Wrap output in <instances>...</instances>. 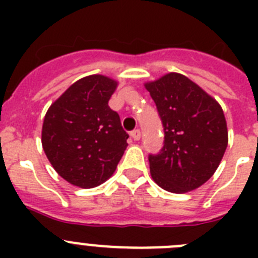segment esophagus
Here are the masks:
<instances>
[{
    "label": "esophagus",
    "instance_id": "34e87169",
    "mask_svg": "<svg viewBox=\"0 0 258 258\" xmlns=\"http://www.w3.org/2000/svg\"><path fill=\"white\" fill-rule=\"evenodd\" d=\"M131 136H132V138H133L134 141H140L141 131H140V129H134V131L131 133Z\"/></svg>",
    "mask_w": 258,
    "mask_h": 258
}]
</instances>
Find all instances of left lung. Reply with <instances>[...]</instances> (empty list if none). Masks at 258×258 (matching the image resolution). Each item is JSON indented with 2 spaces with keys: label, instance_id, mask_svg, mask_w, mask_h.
Masks as SVG:
<instances>
[{
  "label": "left lung",
  "instance_id": "obj_1",
  "mask_svg": "<svg viewBox=\"0 0 258 258\" xmlns=\"http://www.w3.org/2000/svg\"><path fill=\"white\" fill-rule=\"evenodd\" d=\"M146 89L164 127V145L150 154L152 179L174 194L206 183L227 147L225 115L216 99L183 75L168 74Z\"/></svg>",
  "mask_w": 258,
  "mask_h": 258
}]
</instances>
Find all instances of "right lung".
Returning a JSON list of instances; mask_svg holds the SVG:
<instances>
[{
    "instance_id": "obj_1",
    "label": "right lung",
    "mask_w": 258,
    "mask_h": 258,
    "mask_svg": "<svg viewBox=\"0 0 258 258\" xmlns=\"http://www.w3.org/2000/svg\"><path fill=\"white\" fill-rule=\"evenodd\" d=\"M117 83L102 75L84 77L47 109L42 147L61 178L83 188L103 183L116 170L129 134L108 106Z\"/></svg>"
}]
</instances>
